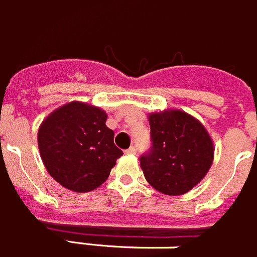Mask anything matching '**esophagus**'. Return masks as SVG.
Segmentation results:
<instances>
[{"mask_svg":"<svg viewBox=\"0 0 257 257\" xmlns=\"http://www.w3.org/2000/svg\"><path fill=\"white\" fill-rule=\"evenodd\" d=\"M126 153L127 155H135L137 153V148L135 147H130L128 150H126Z\"/></svg>","mask_w":257,"mask_h":257,"instance_id":"obj_1","label":"esophagus"}]
</instances>
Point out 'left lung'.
<instances>
[{
    "label": "left lung",
    "mask_w": 257,
    "mask_h": 257,
    "mask_svg": "<svg viewBox=\"0 0 257 257\" xmlns=\"http://www.w3.org/2000/svg\"><path fill=\"white\" fill-rule=\"evenodd\" d=\"M148 120L152 150L140 157L147 182L161 194H186L209 172L213 140L200 120L179 109L150 113Z\"/></svg>",
    "instance_id": "obj_1"
}]
</instances>
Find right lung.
<instances>
[{"label": "right lung", "mask_w": 257, "mask_h": 257, "mask_svg": "<svg viewBox=\"0 0 257 257\" xmlns=\"http://www.w3.org/2000/svg\"><path fill=\"white\" fill-rule=\"evenodd\" d=\"M106 119L101 107L71 101L41 122L37 133L41 160L50 177L70 191L100 187L123 155L114 144Z\"/></svg>", "instance_id": "right-lung-1"}]
</instances>
